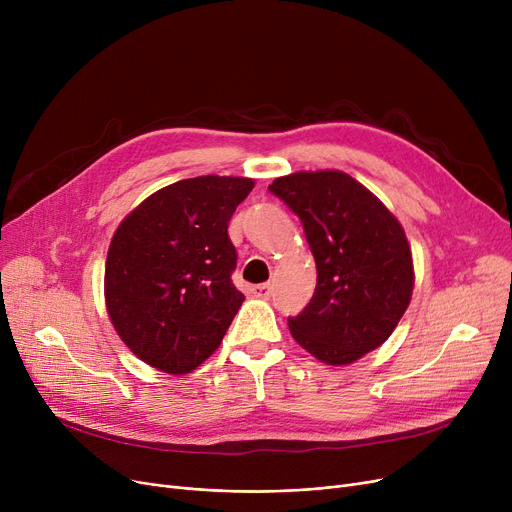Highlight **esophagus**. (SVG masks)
<instances>
[{
    "label": "esophagus",
    "instance_id": "esophagus-1",
    "mask_svg": "<svg viewBox=\"0 0 512 512\" xmlns=\"http://www.w3.org/2000/svg\"><path fill=\"white\" fill-rule=\"evenodd\" d=\"M251 292L259 299H270L272 297V284L270 282H263V284H255L251 288Z\"/></svg>",
    "mask_w": 512,
    "mask_h": 512
}]
</instances>
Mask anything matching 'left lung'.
<instances>
[{"label":"left lung","instance_id":"left-lung-1","mask_svg":"<svg viewBox=\"0 0 512 512\" xmlns=\"http://www.w3.org/2000/svg\"><path fill=\"white\" fill-rule=\"evenodd\" d=\"M270 193L299 215L317 267L309 305L288 317L292 338L328 365L361 359L388 340L409 307L415 276L405 230L338 170L276 178Z\"/></svg>","mask_w":512,"mask_h":512}]
</instances>
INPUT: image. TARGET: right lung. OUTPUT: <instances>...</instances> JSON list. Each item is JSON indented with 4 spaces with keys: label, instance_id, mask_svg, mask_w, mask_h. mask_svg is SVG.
I'll list each match as a JSON object with an SVG mask.
<instances>
[{
    "label": "right lung",
    "instance_id": "1",
    "mask_svg": "<svg viewBox=\"0 0 512 512\" xmlns=\"http://www.w3.org/2000/svg\"><path fill=\"white\" fill-rule=\"evenodd\" d=\"M253 186L213 174L178 180L118 226L105 261V305L141 361L191 373L222 344L245 301L232 284L228 222Z\"/></svg>",
    "mask_w": 512,
    "mask_h": 512
}]
</instances>
